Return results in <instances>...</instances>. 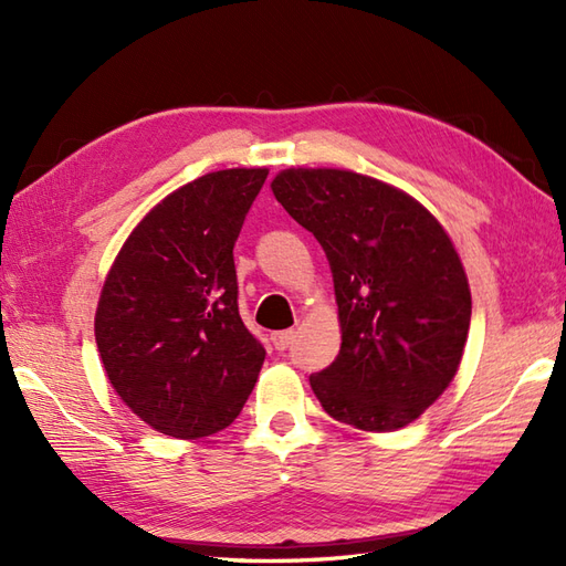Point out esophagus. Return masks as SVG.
I'll list each match as a JSON object with an SVG mask.
<instances>
[{
	"instance_id": "obj_1",
	"label": "esophagus",
	"mask_w": 566,
	"mask_h": 566,
	"mask_svg": "<svg viewBox=\"0 0 566 566\" xmlns=\"http://www.w3.org/2000/svg\"><path fill=\"white\" fill-rule=\"evenodd\" d=\"M294 340V331H280V333H272V343L276 350H286V347L292 345Z\"/></svg>"
}]
</instances>
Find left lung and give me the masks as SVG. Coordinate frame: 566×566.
Instances as JSON below:
<instances>
[{
  "instance_id": "obj_1",
  "label": "left lung",
  "mask_w": 566,
  "mask_h": 566,
  "mask_svg": "<svg viewBox=\"0 0 566 566\" xmlns=\"http://www.w3.org/2000/svg\"><path fill=\"white\" fill-rule=\"evenodd\" d=\"M270 187L331 262L343 343L308 379L323 411L369 432L413 423L454 379L472 318L448 231L403 189L353 170L290 167Z\"/></svg>"
}]
</instances>
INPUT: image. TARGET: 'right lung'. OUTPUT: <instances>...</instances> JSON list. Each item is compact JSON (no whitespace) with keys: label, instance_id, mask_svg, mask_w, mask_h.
Segmentation results:
<instances>
[{"label":"right lung","instance_id":"right-lung-1","mask_svg":"<svg viewBox=\"0 0 566 566\" xmlns=\"http://www.w3.org/2000/svg\"><path fill=\"white\" fill-rule=\"evenodd\" d=\"M268 167L197 177L143 216L106 274L94 338L143 423L199 440L243 411L264 347L238 314L233 245Z\"/></svg>","mask_w":566,"mask_h":566}]
</instances>
